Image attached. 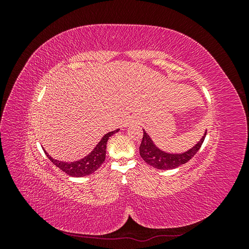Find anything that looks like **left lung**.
<instances>
[{
  "mask_svg": "<svg viewBox=\"0 0 249 249\" xmlns=\"http://www.w3.org/2000/svg\"><path fill=\"white\" fill-rule=\"evenodd\" d=\"M206 135L207 131L205 132L203 136L196 144L190 149L186 150V152L180 154H170L164 152V150L158 147L152 140V138L149 137V135L143 130V138L139 147L140 156L148 165L157 169H175L177 167H179L180 165L187 163L190 159H192L194 155L199 150L203 140H205Z\"/></svg>",
  "mask_w": 249,
  "mask_h": 249,
  "instance_id": "1",
  "label": "left lung"
}]
</instances>
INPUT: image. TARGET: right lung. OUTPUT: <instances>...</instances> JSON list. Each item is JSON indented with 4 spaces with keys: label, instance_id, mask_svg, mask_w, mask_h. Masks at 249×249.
<instances>
[{
    "label": "right lung",
    "instance_id": "right-lung-1",
    "mask_svg": "<svg viewBox=\"0 0 249 249\" xmlns=\"http://www.w3.org/2000/svg\"><path fill=\"white\" fill-rule=\"evenodd\" d=\"M119 129L107 133L105 136L101 139V141L97 143L96 146L93 148V150L86 157L82 158V159L74 161V162H64V161H59L56 159H53V158L44 150V153L48 156L49 159L53 162V164L56 165L58 168L64 171L66 175L74 178H81L89 176L93 173L96 169L101 167V165L104 163L105 158H106V147H107V141L109 137L112 135L117 133Z\"/></svg>",
    "mask_w": 249,
    "mask_h": 249
}]
</instances>
